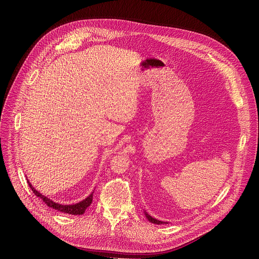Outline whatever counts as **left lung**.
Masks as SVG:
<instances>
[{"instance_id": "left-lung-1", "label": "left lung", "mask_w": 259, "mask_h": 259, "mask_svg": "<svg viewBox=\"0 0 259 259\" xmlns=\"http://www.w3.org/2000/svg\"><path fill=\"white\" fill-rule=\"evenodd\" d=\"M145 216H146V218L149 219V220L151 221V223H153V224H156V225H163V224H166V223H163V221L157 220L156 218H153L151 215H149L146 212H145Z\"/></svg>"}]
</instances>
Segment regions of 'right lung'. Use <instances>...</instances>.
I'll return each mask as SVG.
<instances>
[{
  "label": "right lung",
  "mask_w": 259,
  "mask_h": 259,
  "mask_svg": "<svg viewBox=\"0 0 259 259\" xmlns=\"http://www.w3.org/2000/svg\"><path fill=\"white\" fill-rule=\"evenodd\" d=\"M27 182H28L29 188L31 189V191L33 192V194H34L36 197L41 198V199L47 204V206H49V207H51V208H53V209H55V210H58V211H60V212H63V213H67V214H71V215H82V214L85 212V210L91 205L92 200H93V194H94V193H92L89 197H87V198H86L85 200H83L82 202H79L78 204H73V205H61V204H57V203L51 201L50 199L46 198L45 196H43V195L40 194L39 192H36V191L31 187V184L29 183V181H27Z\"/></svg>",
  "instance_id": "obj_1"
}]
</instances>
